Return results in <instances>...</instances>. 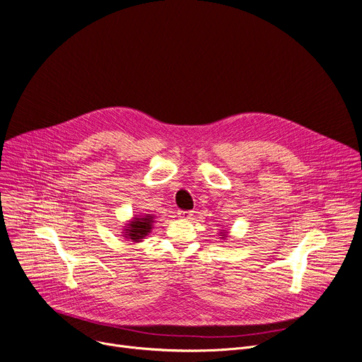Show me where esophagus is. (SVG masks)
Wrapping results in <instances>:
<instances>
[{"label":"esophagus","instance_id":"1","mask_svg":"<svg viewBox=\"0 0 362 362\" xmlns=\"http://www.w3.org/2000/svg\"><path fill=\"white\" fill-rule=\"evenodd\" d=\"M177 215H179V218H182V219H190L193 214H192V211H179Z\"/></svg>","mask_w":362,"mask_h":362}]
</instances>
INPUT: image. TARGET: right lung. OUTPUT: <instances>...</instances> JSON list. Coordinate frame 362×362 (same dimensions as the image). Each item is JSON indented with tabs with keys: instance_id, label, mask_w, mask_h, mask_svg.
Wrapping results in <instances>:
<instances>
[{
	"instance_id": "1",
	"label": "right lung",
	"mask_w": 362,
	"mask_h": 362,
	"mask_svg": "<svg viewBox=\"0 0 362 362\" xmlns=\"http://www.w3.org/2000/svg\"><path fill=\"white\" fill-rule=\"evenodd\" d=\"M151 216H144V218H136L134 222H131L127 231V237L134 240V241H140L141 238H144L151 229Z\"/></svg>"
}]
</instances>
